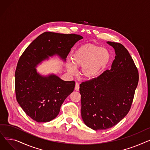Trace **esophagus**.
<instances>
[{
    "label": "esophagus",
    "mask_w": 150,
    "mask_h": 150,
    "mask_svg": "<svg viewBox=\"0 0 150 150\" xmlns=\"http://www.w3.org/2000/svg\"><path fill=\"white\" fill-rule=\"evenodd\" d=\"M80 89V86H79V84H78V83H75V91H79Z\"/></svg>",
    "instance_id": "esophagus-1"
}]
</instances>
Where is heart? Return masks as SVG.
Returning <instances> with one entry per match:
<instances>
[{
    "label": "heart",
    "mask_w": 150,
    "mask_h": 150,
    "mask_svg": "<svg viewBox=\"0 0 150 150\" xmlns=\"http://www.w3.org/2000/svg\"><path fill=\"white\" fill-rule=\"evenodd\" d=\"M71 58L72 63L68 62L66 65L68 72L74 75L76 73L74 67H81V76L90 80L98 76L107 67L111 59V54L99 45L86 44L79 47Z\"/></svg>",
    "instance_id": "obj_1"
}]
</instances>
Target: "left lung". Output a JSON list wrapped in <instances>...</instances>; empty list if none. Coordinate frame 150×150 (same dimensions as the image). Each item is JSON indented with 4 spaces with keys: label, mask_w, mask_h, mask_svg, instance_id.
Listing matches in <instances>:
<instances>
[{
    "label": "left lung",
    "mask_w": 150,
    "mask_h": 150,
    "mask_svg": "<svg viewBox=\"0 0 150 150\" xmlns=\"http://www.w3.org/2000/svg\"><path fill=\"white\" fill-rule=\"evenodd\" d=\"M115 50L111 69L81 83V117L93 130L114 127L127 115L139 82V72L127 49L120 43L107 42Z\"/></svg>",
    "instance_id": "1"
}]
</instances>
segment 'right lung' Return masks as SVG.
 I'll list each match as a JSON object with an SVG mask.
<instances>
[{"mask_svg":"<svg viewBox=\"0 0 150 150\" xmlns=\"http://www.w3.org/2000/svg\"><path fill=\"white\" fill-rule=\"evenodd\" d=\"M83 38L76 34L44 32L22 54L15 72L16 97L23 111L35 121L54 119L75 86L74 81H64L54 74L41 75L35 67L54 54L66 61L71 48Z\"/></svg>","mask_w":150,"mask_h":150,"instance_id":"obj_1","label":"right lung"}]
</instances>
